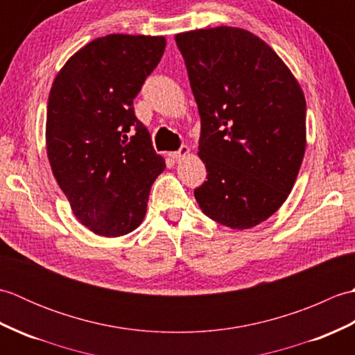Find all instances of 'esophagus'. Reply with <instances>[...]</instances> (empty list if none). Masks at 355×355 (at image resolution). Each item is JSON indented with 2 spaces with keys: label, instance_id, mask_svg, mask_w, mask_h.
I'll return each instance as SVG.
<instances>
[{
  "label": "esophagus",
  "instance_id": "obj_1",
  "mask_svg": "<svg viewBox=\"0 0 355 355\" xmlns=\"http://www.w3.org/2000/svg\"><path fill=\"white\" fill-rule=\"evenodd\" d=\"M189 154V148L187 146H182L178 150H173V153H169L171 158H182Z\"/></svg>",
  "mask_w": 355,
  "mask_h": 355
}]
</instances>
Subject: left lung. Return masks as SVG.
<instances>
[{"instance_id": "obj_1", "label": "left lung", "mask_w": 355, "mask_h": 355, "mask_svg": "<svg viewBox=\"0 0 355 355\" xmlns=\"http://www.w3.org/2000/svg\"><path fill=\"white\" fill-rule=\"evenodd\" d=\"M198 105V155L207 182L201 210L230 229H250L282 206L305 153L306 103L276 53L258 36L215 27L175 36Z\"/></svg>"}]
</instances>
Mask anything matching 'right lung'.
Returning a JSON list of instances; mask_svg holds the SVG:
<instances>
[{"mask_svg":"<svg viewBox=\"0 0 355 355\" xmlns=\"http://www.w3.org/2000/svg\"><path fill=\"white\" fill-rule=\"evenodd\" d=\"M163 36L107 35L67 61L50 89L47 155L74 216L101 236H123L146 214L166 164L134 99L160 62Z\"/></svg>","mask_w":355,"mask_h":355,"instance_id":"right-lung-1","label":"right lung"}]
</instances>
